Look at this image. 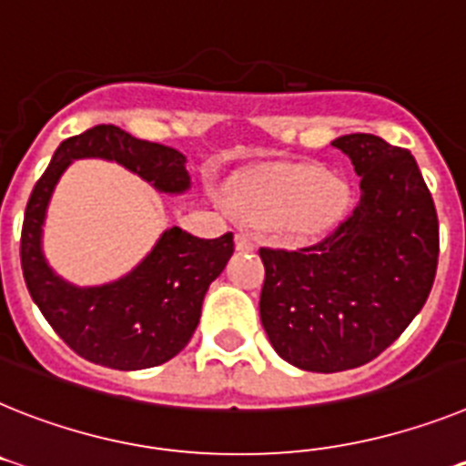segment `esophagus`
I'll return each mask as SVG.
<instances>
[{
	"label": "esophagus",
	"mask_w": 466,
	"mask_h": 466,
	"mask_svg": "<svg viewBox=\"0 0 466 466\" xmlns=\"http://www.w3.org/2000/svg\"><path fill=\"white\" fill-rule=\"evenodd\" d=\"M236 248L240 249V252H249V249H254V238L249 236V233H245V230H238Z\"/></svg>",
	"instance_id": "1"
}]
</instances>
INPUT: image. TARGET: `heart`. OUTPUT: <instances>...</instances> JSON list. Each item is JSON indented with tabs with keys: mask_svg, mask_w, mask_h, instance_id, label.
<instances>
[{
	"mask_svg": "<svg viewBox=\"0 0 466 466\" xmlns=\"http://www.w3.org/2000/svg\"><path fill=\"white\" fill-rule=\"evenodd\" d=\"M238 207L259 224H289L297 233H316L341 217L349 188L316 167L278 165L252 174L238 186Z\"/></svg>",
	"mask_w": 466,
	"mask_h": 466,
	"instance_id": "heart-1",
	"label": "heart"
}]
</instances>
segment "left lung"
Masks as SVG:
<instances>
[{"label": "left lung", "mask_w": 466, "mask_h": 466, "mask_svg": "<svg viewBox=\"0 0 466 466\" xmlns=\"http://www.w3.org/2000/svg\"><path fill=\"white\" fill-rule=\"evenodd\" d=\"M360 177V200L323 240L261 248L268 341L309 372L370 363L422 311L439 266V217L410 150L372 134L332 141Z\"/></svg>", "instance_id": "8db88e82"}]
</instances>
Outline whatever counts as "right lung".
<instances>
[{
  "instance_id": "right-lung-1",
  "label": "right lung",
  "mask_w": 466,
  "mask_h": 466,
  "mask_svg": "<svg viewBox=\"0 0 466 466\" xmlns=\"http://www.w3.org/2000/svg\"><path fill=\"white\" fill-rule=\"evenodd\" d=\"M77 157L119 162L165 193L188 188L186 157L115 125H96L66 138L30 193L21 230V266L30 297L67 347L113 370L167 363L188 344L200 323L207 288L236 249L233 233L205 240L174 226L127 278L103 288H73L46 266L39 240L51 190Z\"/></svg>"
}]
</instances>
